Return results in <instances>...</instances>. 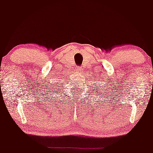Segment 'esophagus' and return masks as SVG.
Masks as SVG:
<instances>
[{"label": "esophagus", "mask_w": 153, "mask_h": 153, "mask_svg": "<svg viewBox=\"0 0 153 153\" xmlns=\"http://www.w3.org/2000/svg\"><path fill=\"white\" fill-rule=\"evenodd\" d=\"M75 70H76V71L78 73V74H80V73L83 71V67H81V66H78V67H76Z\"/></svg>", "instance_id": "34e87169"}]
</instances>
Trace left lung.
Instances as JSON below:
<instances>
[{"mask_svg":"<svg viewBox=\"0 0 153 153\" xmlns=\"http://www.w3.org/2000/svg\"><path fill=\"white\" fill-rule=\"evenodd\" d=\"M95 92H96V90H95Z\"/></svg>","mask_w":153,"mask_h":153,"instance_id":"left-lung-1","label":"left lung"}]
</instances>
